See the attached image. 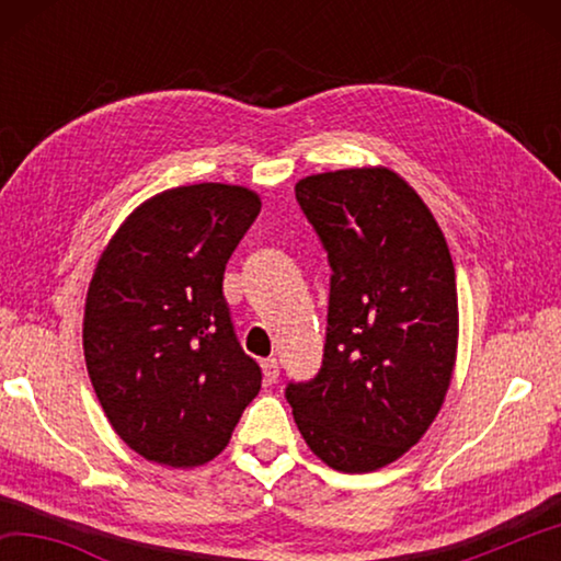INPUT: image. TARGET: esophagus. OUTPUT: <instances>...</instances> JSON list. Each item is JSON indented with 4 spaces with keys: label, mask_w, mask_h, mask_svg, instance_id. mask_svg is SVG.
I'll use <instances>...</instances> for the list:
<instances>
[{
    "label": "esophagus",
    "mask_w": 561,
    "mask_h": 561,
    "mask_svg": "<svg viewBox=\"0 0 561 561\" xmlns=\"http://www.w3.org/2000/svg\"><path fill=\"white\" fill-rule=\"evenodd\" d=\"M262 374H264V381H267V383H277V378H279L277 358H264L262 360Z\"/></svg>",
    "instance_id": "34e87169"
}]
</instances>
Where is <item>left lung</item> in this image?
I'll use <instances>...</instances> for the list:
<instances>
[{
    "label": "left lung",
    "mask_w": 561,
    "mask_h": 561,
    "mask_svg": "<svg viewBox=\"0 0 561 561\" xmlns=\"http://www.w3.org/2000/svg\"><path fill=\"white\" fill-rule=\"evenodd\" d=\"M297 203L331 264L324 360L287 401L311 453L374 472L423 438L458 356V289L428 205L388 168L301 178Z\"/></svg>",
    "instance_id": "1"
}]
</instances>
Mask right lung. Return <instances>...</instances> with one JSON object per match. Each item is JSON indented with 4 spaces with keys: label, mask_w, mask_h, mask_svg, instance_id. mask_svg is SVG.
I'll use <instances>...</instances> for the list:
<instances>
[{
    "label": "right lung",
    "mask_w": 561,
    "mask_h": 561,
    "mask_svg": "<svg viewBox=\"0 0 561 561\" xmlns=\"http://www.w3.org/2000/svg\"><path fill=\"white\" fill-rule=\"evenodd\" d=\"M250 187L201 183L138 205L101 252L83 356L113 431L170 468L210 462L262 388L234 336L225 264L260 215Z\"/></svg>",
    "instance_id": "right-lung-1"
}]
</instances>
